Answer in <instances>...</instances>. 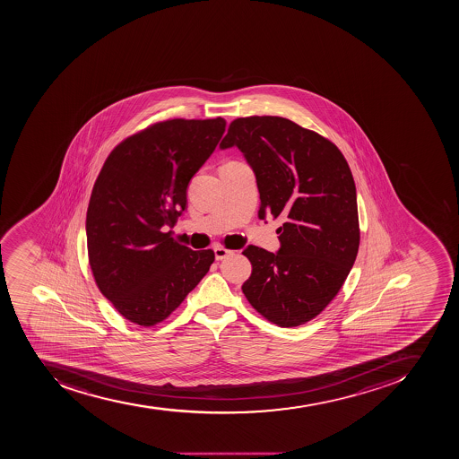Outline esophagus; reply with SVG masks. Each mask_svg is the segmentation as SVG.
Returning a JSON list of instances; mask_svg holds the SVG:
<instances>
[{"label":"esophagus","mask_w":459,"mask_h":459,"mask_svg":"<svg viewBox=\"0 0 459 459\" xmlns=\"http://www.w3.org/2000/svg\"><path fill=\"white\" fill-rule=\"evenodd\" d=\"M214 254L215 260H224L226 256L231 255V254H233V251H230V249H226V247H215Z\"/></svg>","instance_id":"34e87169"}]
</instances>
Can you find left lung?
<instances>
[{
    "label": "left lung",
    "instance_id": "left-lung-1",
    "mask_svg": "<svg viewBox=\"0 0 459 459\" xmlns=\"http://www.w3.org/2000/svg\"><path fill=\"white\" fill-rule=\"evenodd\" d=\"M238 146L255 173L260 219L281 215L277 254L247 247L252 273L242 284L270 323L313 320L345 283L359 247L357 189L348 161L329 139L289 118H236L220 143Z\"/></svg>",
    "mask_w": 459,
    "mask_h": 459
}]
</instances>
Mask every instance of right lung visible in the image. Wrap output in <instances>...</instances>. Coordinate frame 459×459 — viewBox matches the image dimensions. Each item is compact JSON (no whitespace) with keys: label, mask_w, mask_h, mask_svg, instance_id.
Here are the masks:
<instances>
[{"label":"right lung","mask_w":459,"mask_h":459,"mask_svg":"<svg viewBox=\"0 0 459 459\" xmlns=\"http://www.w3.org/2000/svg\"><path fill=\"white\" fill-rule=\"evenodd\" d=\"M226 120L171 118L118 143L107 157L86 212L88 258L102 295L126 320H166L207 274L214 251L171 238L192 176L212 154Z\"/></svg>","instance_id":"add662e5"}]
</instances>
